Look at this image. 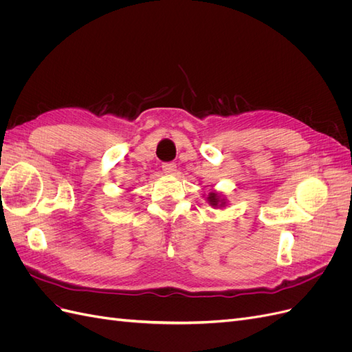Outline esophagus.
<instances>
[{
  "label": "esophagus",
  "instance_id": "obj_1",
  "mask_svg": "<svg viewBox=\"0 0 352 352\" xmlns=\"http://www.w3.org/2000/svg\"><path fill=\"white\" fill-rule=\"evenodd\" d=\"M163 172L166 175H176V164L175 163H164L163 164Z\"/></svg>",
  "mask_w": 352,
  "mask_h": 352
}]
</instances>
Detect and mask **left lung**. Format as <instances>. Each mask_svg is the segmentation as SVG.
<instances>
[{
    "mask_svg": "<svg viewBox=\"0 0 352 352\" xmlns=\"http://www.w3.org/2000/svg\"><path fill=\"white\" fill-rule=\"evenodd\" d=\"M207 201L211 207H225L226 206V199L221 198V195L219 192H210L207 197Z\"/></svg>",
    "mask_w": 352,
    "mask_h": 352,
    "instance_id": "1",
    "label": "left lung"
}]
</instances>
